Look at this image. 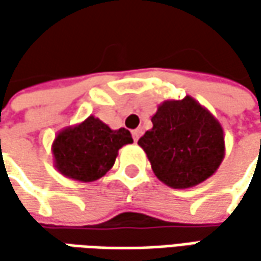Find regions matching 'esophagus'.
<instances>
[{
	"instance_id": "esophagus-1",
	"label": "esophagus",
	"mask_w": 261,
	"mask_h": 261,
	"mask_svg": "<svg viewBox=\"0 0 261 261\" xmlns=\"http://www.w3.org/2000/svg\"><path fill=\"white\" fill-rule=\"evenodd\" d=\"M142 134V130L141 129H135V130H132V136H134V141L138 142V139H139V136Z\"/></svg>"
}]
</instances>
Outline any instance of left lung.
<instances>
[{
	"label": "left lung",
	"mask_w": 261,
	"mask_h": 261,
	"mask_svg": "<svg viewBox=\"0 0 261 261\" xmlns=\"http://www.w3.org/2000/svg\"><path fill=\"white\" fill-rule=\"evenodd\" d=\"M152 129L138 145L154 174L173 189H189L216 173L225 156L224 129L206 107L186 95L166 100L151 117Z\"/></svg>",
	"instance_id": "1"
}]
</instances>
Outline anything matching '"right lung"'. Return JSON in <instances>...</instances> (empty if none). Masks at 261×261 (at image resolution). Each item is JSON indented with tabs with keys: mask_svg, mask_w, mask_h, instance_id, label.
Masks as SVG:
<instances>
[{
	"mask_svg": "<svg viewBox=\"0 0 261 261\" xmlns=\"http://www.w3.org/2000/svg\"><path fill=\"white\" fill-rule=\"evenodd\" d=\"M132 142L127 129L113 130L98 117L88 116L58 132L52 144L54 166L71 180L95 181L113 167L119 149Z\"/></svg>",
	"mask_w": 261,
	"mask_h": 261,
	"instance_id": "obj_1",
	"label": "right lung"
}]
</instances>
